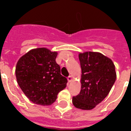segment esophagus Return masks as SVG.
<instances>
[{
  "mask_svg": "<svg viewBox=\"0 0 131 131\" xmlns=\"http://www.w3.org/2000/svg\"><path fill=\"white\" fill-rule=\"evenodd\" d=\"M67 80H68V82H71L72 81V80H73V78H72V76H69V77H68V78H67Z\"/></svg>",
  "mask_w": 131,
  "mask_h": 131,
  "instance_id": "esophagus-1",
  "label": "esophagus"
}]
</instances>
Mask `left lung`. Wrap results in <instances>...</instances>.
Masks as SVG:
<instances>
[{
	"label": "left lung",
	"mask_w": 131,
	"mask_h": 131,
	"mask_svg": "<svg viewBox=\"0 0 131 131\" xmlns=\"http://www.w3.org/2000/svg\"><path fill=\"white\" fill-rule=\"evenodd\" d=\"M82 69L81 91L73 97V104L84 110L93 109L108 95L115 83L116 73L113 62L99 52L79 54Z\"/></svg>",
	"instance_id": "obj_1"
}]
</instances>
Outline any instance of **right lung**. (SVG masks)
Listing matches in <instances>:
<instances>
[{
    "label": "right lung",
    "instance_id": "1",
    "mask_svg": "<svg viewBox=\"0 0 131 131\" xmlns=\"http://www.w3.org/2000/svg\"><path fill=\"white\" fill-rule=\"evenodd\" d=\"M58 53L41 47L31 49L21 56L15 68L17 84L32 103L49 105L55 102L67 80L60 74L56 62Z\"/></svg>",
    "mask_w": 131,
    "mask_h": 131
}]
</instances>
